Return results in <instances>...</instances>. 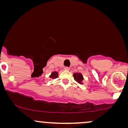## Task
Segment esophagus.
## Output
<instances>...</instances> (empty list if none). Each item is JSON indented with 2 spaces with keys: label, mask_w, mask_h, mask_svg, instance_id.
Here are the masks:
<instances>
[{
  "label": "esophagus",
  "mask_w": 128,
  "mask_h": 128,
  "mask_svg": "<svg viewBox=\"0 0 128 128\" xmlns=\"http://www.w3.org/2000/svg\"><path fill=\"white\" fill-rule=\"evenodd\" d=\"M64 70H69L70 68H69V67H64Z\"/></svg>",
  "instance_id": "esophagus-1"
}]
</instances>
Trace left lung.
Instances as JSON below:
<instances>
[{
  "instance_id": "left-lung-1",
  "label": "left lung",
  "mask_w": 128,
  "mask_h": 128,
  "mask_svg": "<svg viewBox=\"0 0 128 128\" xmlns=\"http://www.w3.org/2000/svg\"><path fill=\"white\" fill-rule=\"evenodd\" d=\"M73 78H74V79L76 82H78L80 84H83V80L84 79V78L82 73H74L73 74Z\"/></svg>"
}]
</instances>
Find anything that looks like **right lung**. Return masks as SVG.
<instances>
[{
    "label": "right lung",
    "instance_id": "1",
    "mask_svg": "<svg viewBox=\"0 0 128 128\" xmlns=\"http://www.w3.org/2000/svg\"><path fill=\"white\" fill-rule=\"evenodd\" d=\"M58 77V73L57 72H53L51 73V74L50 76V78H53V79H55V78H57Z\"/></svg>",
    "mask_w": 128,
    "mask_h": 128
}]
</instances>
